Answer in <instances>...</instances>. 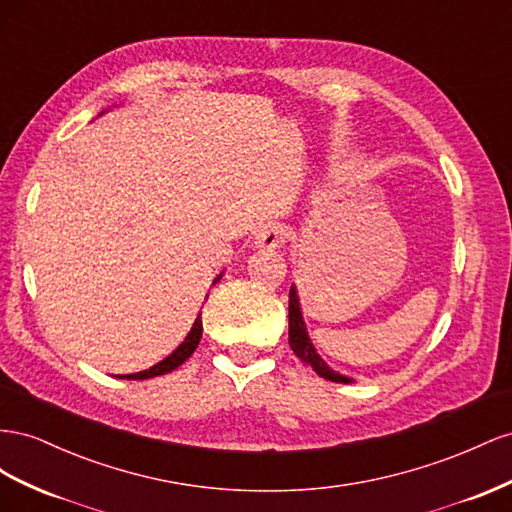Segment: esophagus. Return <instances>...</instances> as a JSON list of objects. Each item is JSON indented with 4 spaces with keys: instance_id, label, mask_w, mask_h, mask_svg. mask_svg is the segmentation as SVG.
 Returning <instances> with one entry per match:
<instances>
[{
    "instance_id": "obj_1",
    "label": "esophagus",
    "mask_w": 512,
    "mask_h": 512,
    "mask_svg": "<svg viewBox=\"0 0 512 512\" xmlns=\"http://www.w3.org/2000/svg\"><path fill=\"white\" fill-rule=\"evenodd\" d=\"M287 238V231L281 225H268L257 233L255 238V246L257 248H266V251H274L279 248Z\"/></svg>"
}]
</instances>
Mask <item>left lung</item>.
Wrapping results in <instances>:
<instances>
[{
    "label": "left lung",
    "mask_w": 512,
    "mask_h": 512,
    "mask_svg": "<svg viewBox=\"0 0 512 512\" xmlns=\"http://www.w3.org/2000/svg\"><path fill=\"white\" fill-rule=\"evenodd\" d=\"M289 345L294 349V354L313 367V371L324 377L330 379V382H339V384H352L354 379L341 375L339 371H334L332 367H328L326 360L317 354V349L309 337V332H306V324H304V317H302V309H300V298H298V289L296 285H291L289 289Z\"/></svg>",
    "instance_id": "obj_1"
}]
</instances>
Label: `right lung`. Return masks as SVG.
<instances>
[{
  "label": "right lung",
  "instance_id": "1",
  "mask_svg": "<svg viewBox=\"0 0 512 512\" xmlns=\"http://www.w3.org/2000/svg\"><path fill=\"white\" fill-rule=\"evenodd\" d=\"M102 113H105V111H102ZM221 279H223V272L216 276V279L212 281V285H216ZM201 334H203V324H201V313H199L193 328H191V332L186 334V339L178 345V349H175L173 354H169L165 360H160L158 364H154V367H150V369L133 373V375H122V379H150V377H156V375L171 373L173 369H178L182 362H186L188 358L193 356V352H195L199 341H201Z\"/></svg>",
  "mask_w": 512,
  "mask_h": 512
}]
</instances>
